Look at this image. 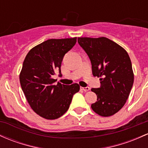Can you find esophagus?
Masks as SVG:
<instances>
[{
    "label": "esophagus",
    "instance_id": "obj_1",
    "mask_svg": "<svg viewBox=\"0 0 148 148\" xmlns=\"http://www.w3.org/2000/svg\"><path fill=\"white\" fill-rule=\"evenodd\" d=\"M81 89L84 91H88V90H90V88L89 87H81Z\"/></svg>",
    "mask_w": 148,
    "mask_h": 148
}]
</instances>
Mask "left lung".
<instances>
[{"instance_id":"8db88e82","label":"left lung","mask_w":148,"mask_h":148,"mask_svg":"<svg viewBox=\"0 0 148 148\" xmlns=\"http://www.w3.org/2000/svg\"><path fill=\"white\" fill-rule=\"evenodd\" d=\"M78 43L90 58L92 75L100 78V88L91 89L98 100L92 110L100 116H112L124 107L132 88L131 59L124 48L106 37H79Z\"/></svg>"}]
</instances>
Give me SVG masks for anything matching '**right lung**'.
I'll list each match as a JSON object with an SVG mask.
<instances>
[{"label": "right lung", "instance_id": "right-lung-1", "mask_svg": "<svg viewBox=\"0 0 148 148\" xmlns=\"http://www.w3.org/2000/svg\"><path fill=\"white\" fill-rule=\"evenodd\" d=\"M77 37L48 39L32 48L24 59L19 82L31 108L46 119L60 117L69 108L78 84H56V71L61 72L63 57L73 48Z\"/></svg>", "mask_w": 148, "mask_h": 148}]
</instances>
